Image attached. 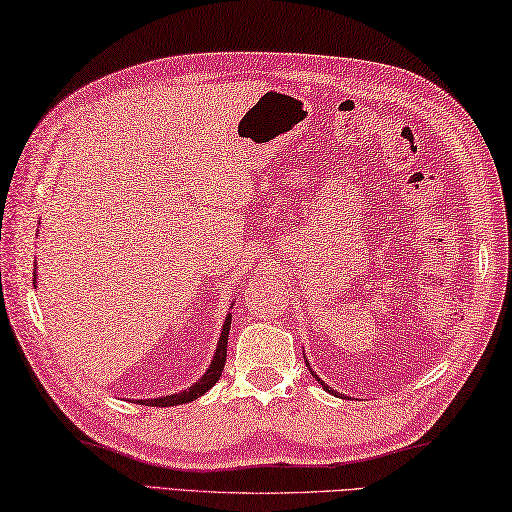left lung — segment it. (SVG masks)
<instances>
[{
  "instance_id": "left-lung-1",
  "label": "left lung",
  "mask_w": 512,
  "mask_h": 512,
  "mask_svg": "<svg viewBox=\"0 0 512 512\" xmlns=\"http://www.w3.org/2000/svg\"><path fill=\"white\" fill-rule=\"evenodd\" d=\"M307 365H310V363H307ZM310 372H312V368H310ZM312 376H314V379H316V381H321V379H318V376H316L314 372H312ZM321 385H323V390H327V392H332V394H336V392H334V390L330 388V385H325L323 381H321Z\"/></svg>"
}]
</instances>
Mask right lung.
Wrapping results in <instances>:
<instances>
[{"label": "right lung", "mask_w": 512, "mask_h": 512, "mask_svg": "<svg viewBox=\"0 0 512 512\" xmlns=\"http://www.w3.org/2000/svg\"><path fill=\"white\" fill-rule=\"evenodd\" d=\"M37 278V274H35ZM229 327H231V314H227L225 323H223V332H220L218 339V347L214 352V359H211V365L207 368V372L200 376V379L191 385V388L182 390L178 394H169V397H158V399H144L138 403H144V406H153V408H169V406H180V403H189L196 401L198 397H202L209 388H214L218 383L220 374H223L225 361H227V339H229Z\"/></svg>", "instance_id": "1"}]
</instances>
